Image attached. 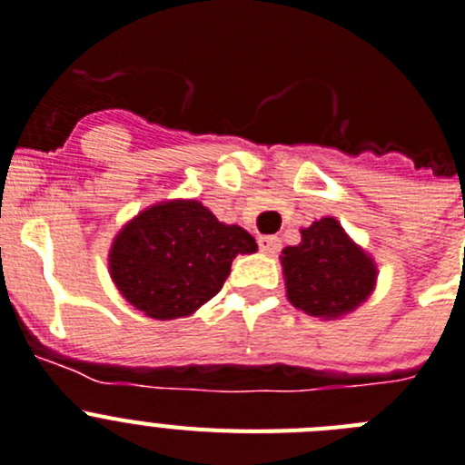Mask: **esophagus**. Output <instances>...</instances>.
<instances>
[{
  "instance_id": "obj_1",
  "label": "esophagus",
  "mask_w": 465,
  "mask_h": 465,
  "mask_svg": "<svg viewBox=\"0 0 465 465\" xmlns=\"http://www.w3.org/2000/svg\"><path fill=\"white\" fill-rule=\"evenodd\" d=\"M260 250L264 255H276L281 250V238L278 236H260Z\"/></svg>"
}]
</instances>
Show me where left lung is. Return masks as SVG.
<instances>
[{"label": "left lung", "mask_w": 465, "mask_h": 465, "mask_svg": "<svg viewBox=\"0 0 465 465\" xmlns=\"http://www.w3.org/2000/svg\"><path fill=\"white\" fill-rule=\"evenodd\" d=\"M300 233V245L281 255L290 304L321 321H339L365 304L377 288L374 257L334 217H321Z\"/></svg>", "instance_id": "8db88e82"}]
</instances>
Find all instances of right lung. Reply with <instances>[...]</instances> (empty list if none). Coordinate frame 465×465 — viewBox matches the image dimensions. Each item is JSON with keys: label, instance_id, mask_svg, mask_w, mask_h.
Wrapping results in <instances>:
<instances>
[{"label": "right lung", "instance_id": "add662e5", "mask_svg": "<svg viewBox=\"0 0 465 465\" xmlns=\"http://www.w3.org/2000/svg\"><path fill=\"white\" fill-rule=\"evenodd\" d=\"M255 238L217 220L201 201L171 199L140 210L112 241L110 276L124 300L156 321L192 316L222 290L236 255Z\"/></svg>", "mask_w": 465, "mask_h": 465}]
</instances>
